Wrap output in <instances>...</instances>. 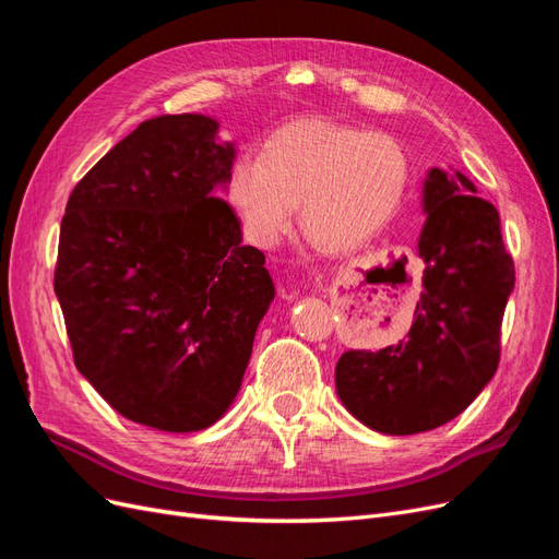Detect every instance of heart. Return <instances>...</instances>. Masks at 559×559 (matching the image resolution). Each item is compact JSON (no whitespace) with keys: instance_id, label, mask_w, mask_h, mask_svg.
Masks as SVG:
<instances>
[{"instance_id":"b5f03b06","label":"heart","mask_w":559,"mask_h":559,"mask_svg":"<svg viewBox=\"0 0 559 559\" xmlns=\"http://www.w3.org/2000/svg\"><path fill=\"white\" fill-rule=\"evenodd\" d=\"M411 160L401 142L329 118L280 128L263 158H235L226 195L247 238L273 247L300 202L302 233L326 251H352L376 238L403 205Z\"/></svg>"}]
</instances>
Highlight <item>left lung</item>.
Instances as JSON below:
<instances>
[{"mask_svg":"<svg viewBox=\"0 0 559 559\" xmlns=\"http://www.w3.org/2000/svg\"><path fill=\"white\" fill-rule=\"evenodd\" d=\"M425 212L417 245L425 292L408 335L378 352L349 349L335 366L345 408L389 436L441 427L483 392L497 373L501 319L515 286L499 212L462 173L433 167Z\"/></svg>","mask_w":559,"mask_h":559,"instance_id":"1","label":"left lung"}]
</instances>
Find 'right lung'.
I'll return each instance as SVG.
<instances>
[{"label": "right lung", "instance_id": "right-lung-1", "mask_svg": "<svg viewBox=\"0 0 559 559\" xmlns=\"http://www.w3.org/2000/svg\"><path fill=\"white\" fill-rule=\"evenodd\" d=\"M200 114L151 118L67 200L56 296L74 364L116 413L200 431L242 384L275 286L242 245L226 186L233 144Z\"/></svg>", "mask_w": 559, "mask_h": 559}]
</instances>
